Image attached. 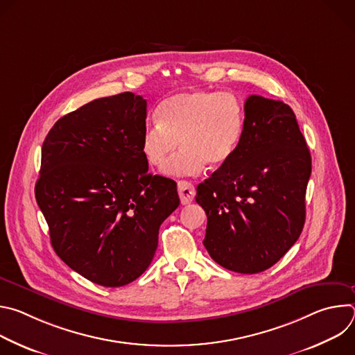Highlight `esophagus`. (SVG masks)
Masks as SVG:
<instances>
[{
	"label": "esophagus",
	"mask_w": 355,
	"mask_h": 355,
	"mask_svg": "<svg viewBox=\"0 0 355 355\" xmlns=\"http://www.w3.org/2000/svg\"><path fill=\"white\" fill-rule=\"evenodd\" d=\"M178 195H180L182 205L191 204V202L193 200V196H195L193 185L188 181H180L178 182Z\"/></svg>",
	"instance_id": "esophagus-1"
}]
</instances>
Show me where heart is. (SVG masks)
I'll use <instances>...</instances> for the list:
<instances>
[{
    "label": "heart",
    "mask_w": 355,
    "mask_h": 355,
    "mask_svg": "<svg viewBox=\"0 0 355 355\" xmlns=\"http://www.w3.org/2000/svg\"><path fill=\"white\" fill-rule=\"evenodd\" d=\"M157 125L146 128L140 151L146 163L163 170L177 146L181 153L170 175H195L205 166L220 167L236 151L244 130V110L230 92L193 89L175 94L157 107Z\"/></svg>",
    "instance_id": "obj_1"
}]
</instances>
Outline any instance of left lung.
I'll list each match as a JSON object with an SVG mask.
<instances>
[{
	"instance_id": "left-lung-1",
	"label": "left lung",
	"mask_w": 355,
	"mask_h": 355,
	"mask_svg": "<svg viewBox=\"0 0 355 355\" xmlns=\"http://www.w3.org/2000/svg\"><path fill=\"white\" fill-rule=\"evenodd\" d=\"M312 159L296 116L282 101L250 95L233 156L196 188L208 216L204 245L223 268L257 274L299 239Z\"/></svg>"
}]
</instances>
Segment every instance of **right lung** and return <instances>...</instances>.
<instances>
[{"label":"right lung","instance_id":"obj_1","mask_svg":"<svg viewBox=\"0 0 355 355\" xmlns=\"http://www.w3.org/2000/svg\"><path fill=\"white\" fill-rule=\"evenodd\" d=\"M146 99L98 98L60 118L42 146L37 205L56 254L88 281L118 288L139 278L178 208L175 181L148 174L140 151Z\"/></svg>","mask_w":355,"mask_h":355}]
</instances>
